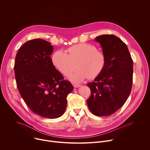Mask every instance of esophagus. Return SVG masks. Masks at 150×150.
Wrapping results in <instances>:
<instances>
[{"instance_id": "esophagus-1", "label": "esophagus", "mask_w": 150, "mask_h": 150, "mask_svg": "<svg viewBox=\"0 0 150 150\" xmlns=\"http://www.w3.org/2000/svg\"><path fill=\"white\" fill-rule=\"evenodd\" d=\"M81 85H79V84H74V87H75V88H78V87H81Z\"/></svg>"}]
</instances>
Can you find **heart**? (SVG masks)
<instances>
[{"label": "heart", "instance_id": "b5f03b06", "mask_svg": "<svg viewBox=\"0 0 150 150\" xmlns=\"http://www.w3.org/2000/svg\"><path fill=\"white\" fill-rule=\"evenodd\" d=\"M67 52L68 54L62 50L55 52L52 61L56 68L67 76L71 75L76 65L78 69L71 77L74 82H81L87 78L94 79L105 67V54L94 45L79 43L69 47Z\"/></svg>", "mask_w": 150, "mask_h": 150}]
</instances>
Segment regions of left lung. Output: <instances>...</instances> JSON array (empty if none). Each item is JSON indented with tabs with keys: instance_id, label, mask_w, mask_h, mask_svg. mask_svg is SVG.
<instances>
[{
	"instance_id": "obj_1",
	"label": "left lung",
	"mask_w": 150,
	"mask_h": 150,
	"mask_svg": "<svg viewBox=\"0 0 150 150\" xmlns=\"http://www.w3.org/2000/svg\"><path fill=\"white\" fill-rule=\"evenodd\" d=\"M95 40L105 54L106 63L94 81L87 83L91 90L87 104L94 115L109 116L121 108L131 93L133 61L126 45L116 35H101Z\"/></svg>"
}]
</instances>
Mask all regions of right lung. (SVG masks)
<instances>
[{
  "label": "right lung",
  "mask_w": 150,
  "mask_h": 150,
  "mask_svg": "<svg viewBox=\"0 0 150 150\" xmlns=\"http://www.w3.org/2000/svg\"><path fill=\"white\" fill-rule=\"evenodd\" d=\"M51 43L37 38L27 41L15 57L17 88L28 108L42 117L55 119L65 111L67 97L74 89L53 65Z\"/></svg>",
  "instance_id": "obj_1"
}]
</instances>
